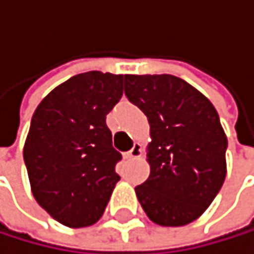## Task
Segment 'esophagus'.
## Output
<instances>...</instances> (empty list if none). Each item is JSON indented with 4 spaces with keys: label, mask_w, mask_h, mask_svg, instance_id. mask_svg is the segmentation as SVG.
I'll list each match as a JSON object with an SVG mask.
<instances>
[{
    "label": "esophagus",
    "mask_w": 254,
    "mask_h": 254,
    "mask_svg": "<svg viewBox=\"0 0 254 254\" xmlns=\"http://www.w3.org/2000/svg\"><path fill=\"white\" fill-rule=\"evenodd\" d=\"M141 154H142V148H141V145H139V144H136L130 151H127L124 154V157L126 159H136V157H141Z\"/></svg>",
    "instance_id": "obj_1"
}]
</instances>
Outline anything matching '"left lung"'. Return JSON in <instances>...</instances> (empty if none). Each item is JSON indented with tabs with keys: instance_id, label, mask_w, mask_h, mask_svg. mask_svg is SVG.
I'll list each match as a JSON object with an SVG mask.
<instances>
[{
	"instance_id": "obj_1",
	"label": "left lung",
	"mask_w": 254,
	"mask_h": 254,
	"mask_svg": "<svg viewBox=\"0 0 254 254\" xmlns=\"http://www.w3.org/2000/svg\"><path fill=\"white\" fill-rule=\"evenodd\" d=\"M130 103L150 124V177L134 188L147 217L165 227L192 223L226 179L227 137L213 104L170 75H124Z\"/></svg>"
}]
</instances>
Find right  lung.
Returning a JSON list of instances; mask_svg holds the SVG:
<instances>
[{
  "label": "right lung",
  "mask_w": 254,
  "mask_h": 254,
  "mask_svg": "<svg viewBox=\"0 0 254 254\" xmlns=\"http://www.w3.org/2000/svg\"><path fill=\"white\" fill-rule=\"evenodd\" d=\"M123 78L89 71L59 84L37 106L24 145L31 192L72 229L95 224L120 176L106 115L123 97Z\"/></svg>",
  "instance_id": "1"
}]
</instances>
